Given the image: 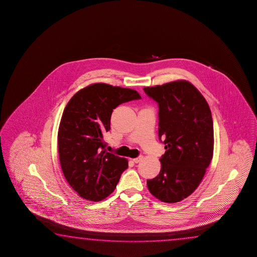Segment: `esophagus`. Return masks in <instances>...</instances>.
Segmentation results:
<instances>
[{
    "label": "esophagus",
    "mask_w": 257,
    "mask_h": 257,
    "mask_svg": "<svg viewBox=\"0 0 257 257\" xmlns=\"http://www.w3.org/2000/svg\"><path fill=\"white\" fill-rule=\"evenodd\" d=\"M143 156H140V157H136V158H134L133 159V162L134 163H140V162L142 161L143 160Z\"/></svg>",
    "instance_id": "34e87169"
}]
</instances>
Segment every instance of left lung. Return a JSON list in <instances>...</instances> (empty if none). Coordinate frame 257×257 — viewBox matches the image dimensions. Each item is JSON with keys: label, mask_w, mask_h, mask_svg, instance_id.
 Wrapping results in <instances>:
<instances>
[{"label": "left lung", "mask_w": 257, "mask_h": 257, "mask_svg": "<svg viewBox=\"0 0 257 257\" xmlns=\"http://www.w3.org/2000/svg\"><path fill=\"white\" fill-rule=\"evenodd\" d=\"M144 91L158 103V135L166 149L160 173L147 181L148 190L163 202H178L200 185L213 157L211 111L198 89L185 80Z\"/></svg>", "instance_id": "left-lung-1"}]
</instances>
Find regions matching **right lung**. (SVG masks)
Returning a JSON list of instances; mask_svg holds the SVG:
<instances>
[{
	"instance_id": "right-lung-1",
	"label": "right lung",
	"mask_w": 257,
	"mask_h": 257,
	"mask_svg": "<svg viewBox=\"0 0 257 257\" xmlns=\"http://www.w3.org/2000/svg\"><path fill=\"white\" fill-rule=\"evenodd\" d=\"M135 90L93 83L81 89L65 106L57 142L62 171L80 197L100 201L113 192L127 160L106 151L103 135L110 130L115 108L140 100Z\"/></svg>"
}]
</instances>
